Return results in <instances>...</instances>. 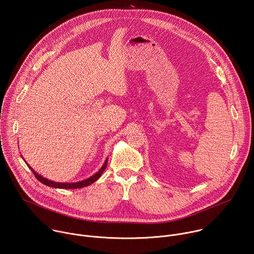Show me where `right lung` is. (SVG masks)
I'll use <instances>...</instances> for the list:
<instances>
[{
  "instance_id": "right-lung-1",
  "label": "right lung",
  "mask_w": 254,
  "mask_h": 254,
  "mask_svg": "<svg viewBox=\"0 0 254 254\" xmlns=\"http://www.w3.org/2000/svg\"><path fill=\"white\" fill-rule=\"evenodd\" d=\"M25 161V160H24ZM27 164V163H26ZM28 165V164H27ZM107 166V159L105 160L103 166L100 168V170L95 173L93 176L89 177L88 179L86 180H83V181H80V182H76V183H60V182H54V181H51V180H48L46 178H44L43 176L39 175L38 173H36L29 165L28 167L31 169V171L33 172V174L35 175V177L37 178V180L39 181V182H41L42 184L46 185V186H49V187H52V188H59V189H78V188H82V187H86V186H89L91 185L92 183H94L96 180L99 179V177L102 175L103 171L105 170Z\"/></svg>"
}]
</instances>
